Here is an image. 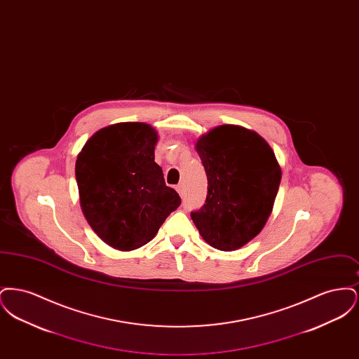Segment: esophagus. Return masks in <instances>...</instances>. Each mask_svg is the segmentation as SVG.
Returning <instances> with one entry per match:
<instances>
[{"instance_id": "obj_1", "label": "esophagus", "mask_w": 359, "mask_h": 359, "mask_svg": "<svg viewBox=\"0 0 359 359\" xmlns=\"http://www.w3.org/2000/svg\"><path fill=\"white\" fill-rule=\"evenodd\" d=\"M176 191L179 192V195H180L182 198L186 195V188H184V184H183V183H180V184H177V186H176Z\"/></svg>"}]
</instances>
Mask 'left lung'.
<instances>
[{
	"label": "left lung",
	"mask_w": 359,
	"mask_h": 359,
	"mask_svg": "<svg viewBox=\"0 0 359 359\" xmlns=\"http://www.w3.org/2000/svg\"><path fill=\"white\" fill-rule=\"evenodd\" d=\"M207 175L205 203L191 212L201 236L230 252L255 238L268 221L281 182L269 144L256 132L222 125L196 142Z\"/></svg>",
	"instance_id": "left-lung-1"
}]
</instances>
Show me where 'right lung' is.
Here are the masks:
<instances>
[{"label":"right lung","mask_w":359,"mask_h":359,"mask_svg":"<svg viewBox=\"0 0 359 359\" xmlns=\"http://www.w3.org/2000/svg\"><path fill=\"white\" fill-rule=\"evenodd\" d=\"M157 133L142 122L110 125L78 154L81 207L98 237L118 250L148 243L182 199L154 163Z\"/></svg>","instance_id":"obj_1"}]
</instances>
